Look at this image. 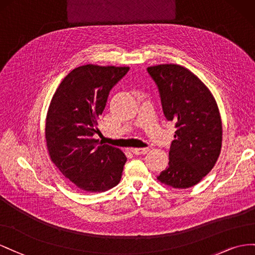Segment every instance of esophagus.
<instances>
[{"instance_id": "esophagus-1", "label": "esophagus", "mask_w": 255, "mask_h": 255, "mask_svg": "<svg viewBox=\"0 0 255 255\" xmlns=\"http://www.w3.org/2000/svg\"><path fill=\"white\" fill-rule=\"evenodd\" d=\"M131 151L134 155H145L146 152L149 151L148 147H144V148H131Z\"/></svg>"}]
</instances>
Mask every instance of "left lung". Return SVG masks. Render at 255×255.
I'll list each match as a JSON object with an SVG mask.
<instances>
[{
    "label": "left lung",
    "instance_id": "left-lung-1",
    "mask_svg": "<svg viewBox=\"0 0 255 255\" xmlns=\"http://www.w3.org/2000/svg\"><path fill=\"white\" fill-rule=\"evenodd\" d=\"M161 100L165 119L175 124L169 166L157 177L173 188L196 185L220 155L222 123L212 93L190 70L175 64L147 68Z\"/></svg>",
    "mask_w": 255,
    "mask_h": 255
}]
</instances>
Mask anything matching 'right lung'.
Returning <instances> with one entry per match:
<instances>
[{"instance_id": "obj_1", "label": "right lung", "mask_w": 255, "mask_h": 255, "mask_svg": "<svg viewBox=\"0 0 255 255\" xmlns=\"http://www.w3.org/2000/svg\"><path fill=\"white\" fill-rule=\"evenodd\" d=\"M129 67L84 65L64 78L49 107L46 141L49 155L63 175L85 191L101 192L118 185L126 156L100 144L98 121L109 94Z\"/></svg>"}]
</instances>
